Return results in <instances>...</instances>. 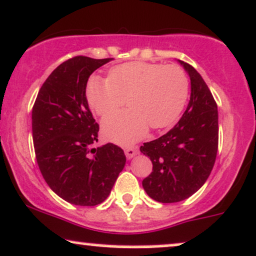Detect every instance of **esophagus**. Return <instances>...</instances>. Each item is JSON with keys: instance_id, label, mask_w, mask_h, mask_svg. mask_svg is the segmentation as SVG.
Instances as JSON below:
<instances>
[{"instance_id": "34e87169", "label": "esophagus", "mask_w": 256, "mask_h": 256, "mask_svg": "<svg viewBox=\"0 0 256 256\" xmlns=\"http://www.w3.org/2000/svg\"><path fill=\"white\" fill-rule=\"evenodd\" d=\"M124 153H126V157H127L128 159H132L138 153V148H136V147H134V146L126 147Z\"/></svg>"}]
</instances>
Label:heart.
<instances>
[{"label": "heart", "instance_id": "1", "mask_svg": "<svg viewBox=\"0 0 256 256\" xmlns=\"http://www.w3.org/2000/svg\"><path fill=\"white\" fill-rule=\"evenodd\" d=\"M189 94V79L176 64L128 62L111 68L108 80L90 79L86 98L99 116L115 112L127 100L129 110L108 116L102 123L106 139L129 145L153 129L169 127L178 118Z\"/></svg>", "mask_w": 256, "mask_h": 256}]
</instances>
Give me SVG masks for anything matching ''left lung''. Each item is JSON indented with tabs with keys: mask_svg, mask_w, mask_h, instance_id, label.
Wrapping results in <instances>:
<instances>
[{
	"mask_svg": "<svg viewBox=\"0 0 256 256\" xmlns=\"http://www.w3.org/2000/svg\"><path fill=\"white\" fill-rule=\"evenodd\" d=\"M178 62L190 78L187 109L166 134L140 147L153 164L142 187L150 198L163 204L196 193L208 178L218 151L217 103L201 75L188 63Z\"/></svg>",
	"mask_w": 256,
	"mask_h": 256,
	"instance_id": "1",
	"label": "left lung"
}]
</instances>
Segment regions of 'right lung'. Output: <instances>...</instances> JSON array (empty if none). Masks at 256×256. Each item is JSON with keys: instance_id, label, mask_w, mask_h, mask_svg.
I'll use <instances>...</instances> for the list:
<instances>
[{"instance_id": "add662e5", "label": "right lung", "mask_w": 256, "mask_h": 256, "mask_svg": "<svg viewBox=\"0 0 256 256\" xmlns=\"http://www.w3.org/2000/svg\"><path fill=\"white\" fill-rule=\"evenodd\" d=\"M112 58L75 56L61 63L39 90L32 109L36 158L45 182L69 204L96 206L109 196L126 164L121 147L97 148L99 126L86 98L96 69Z\"/></svg>"}]
</instances>
